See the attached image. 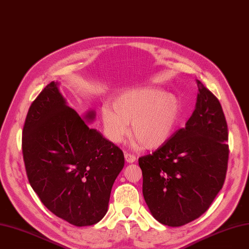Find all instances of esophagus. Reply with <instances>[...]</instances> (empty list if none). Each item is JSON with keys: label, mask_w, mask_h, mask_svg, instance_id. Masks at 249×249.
<instances>
[{"label": "esophagus", "mask_w": 249, "mask_h": 249, "mask_svg": "<svg viewBox=\"0 0 249 249\" xmlns=\"http://www.w3.org/2000/svg\"><path fill=\"white\" fill-rule=\"evenodd\" d=\"M125 160L127 163H134L136 160V157L131 153H125Z\"/></svg>", "instance_id": "1"}]
</instances>
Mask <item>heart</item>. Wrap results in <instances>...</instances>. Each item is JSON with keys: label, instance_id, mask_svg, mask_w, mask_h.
<instances>
[{"label": "heart", "instance_id": "b5f03b06", "mask_svg": "<svg viewBox=\"0 0 249 249\" xmlns=\"http://www.w3.org/2000/svg\"><path fill=\"white\" fill-rule=\"evenodd\" d=\"M113 106L105 105L101 111L106 136L115 143L121 142L131 122L136 142L147 149L158 148L167 142L181 112L176 95L156 89L126 92L116 99Z\"/></svg>", "mask_w": 249, "mask_h": 249}]
</instances>
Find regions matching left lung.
<instances>
[{
	"label": "left lung",
	"instance_id": "left-lung-1",
	"mask_svg": "<svg viewBox=\"0 0 249 249\" xmlns=\"http://www.w3.org/2000/svg\"><path fill=\"white\" fill-rule=\"evenodd\" d=\"M196 83V107L185 128L138 159L147 207L156 220L170 227L190 223L208 211L228 168V126L222 106L199 80Z\"/></svg>",
	"mask_w": 249,
	"mask_h": 249
}]
</instances>
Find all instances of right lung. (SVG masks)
I'll use <instances>...</instances> for the list:
<instances>
[{"mask_svg": "<svg viewBox=\"0 0 249 249\" xmlns=\"http://www.w3.org/2000/svg\"><path fill=\"white\" fill-rule=\"evenodd\" d=\"M22 154L31 187L53 214L78 227L104 218L124 154L67 106L53 81L29 107Z\"/></svg>", "mask_w": 249, "mask_h": 249, "instance_id": "obj_1", "label": "right lung"}]
</instances>
